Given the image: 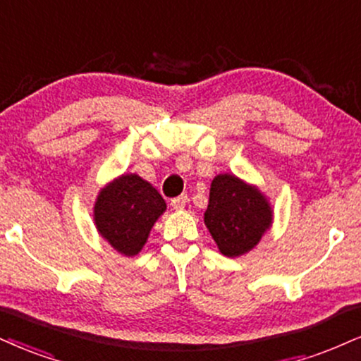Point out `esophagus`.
<instances>
[{"instance_id":"esophagus-1","label":"esophagus","mask_w":361,"mask_h":361,"mask_svg":"<svg viewBox=\"0 0 361 361\" xmlns=\"http://www.w3.org/2000/svg\"><path fill=\"white\" fill-rule=\"evenodd\" d=\"M188 195H179V197H176V199H172L171 201V206H172V209H176V211H179V209H184L185 207V204H188Z\"/></svg>"}]
</instances>
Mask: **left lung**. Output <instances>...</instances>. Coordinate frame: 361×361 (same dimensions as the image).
<instances>
[{
  "instance_id": "1",
  "label": "left lung",
  "mask_w": 361,
  "mask_h": 361,
  "mask_svg": "<svg viewBox=\"0 0 361 361\" xmlns=\"http://www.w3.org/2000/svg\"><path fill=\"white\" fill-rule=\"evenodd\" d=\"M204 224L222 255L239 257L271 229L273 207L257 185L234 173H219L211 182Z\"/></svg>"
}]
</instances>
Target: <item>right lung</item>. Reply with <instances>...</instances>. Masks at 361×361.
Here are the masks:
<instances>
[{
  "mask_svg": "<svg viewBox=\"0 0 361 361\" xmlns=\"http://www.w3.org/2000/svg\"><path fill=\"white\" fill-rule=\"evenodd\" d=\"M167 204L150 182L123 173L100 189L93 206L99 234L122 256L139 255Z\"/></svg>",
  "mask_w": 361,
  "mask_h": 361,
  "instance_id": "right-lung-1",
  "label": "right lung"
}]
</instances>
